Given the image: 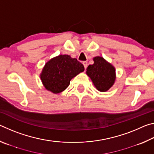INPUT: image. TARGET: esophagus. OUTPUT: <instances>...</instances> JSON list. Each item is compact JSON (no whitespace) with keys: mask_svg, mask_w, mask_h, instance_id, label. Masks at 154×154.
Segmentation results:
<instances>
[{"mask_svg":"<svg viewBox=\"0 0 154 154\" xmlns=\"http://www.w3.org/2000/svg\"><path fill=\"white\" fill-rule=\"evenodd\" d=\"M83 66H84L85 69H86L87 66H88V62H83Z\"/></svg>","mask_w":154,"mask_h":154,"instance_id":"1","label":"esophagus"}]
</instances>
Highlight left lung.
Listing matches in <instances>:
<instances>
[{"mask_svg":"<svg viewBox=\"0 0 154 154\" xmlns=\"http://www.w3.org/2000/svg\"><path fill=\"white\" fill-rule=\"evenodd\" d=\"M93 60L94 64L87 68L86 74L99 92H106L116 82V69L101 56L94 57Z\"/></svg>","mask_w":154,"mask_h":154,"instance_id":"obj_1","label":"left lung"}]
</instances>
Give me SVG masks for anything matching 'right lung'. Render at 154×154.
Wrapping results in <instances>:
<instances>
[{"label":"right lung","instance_id":"obj_1","mask_svg":"<svg viewBox=\"0 0 154 154\" xmlns=\"http://www.w3.org/2000/svg\"><path fill=\"white\" fill-rule=\"evenodd\" d=\"M83 65L69 55H59L49 60L43 66L40 78L44 88L54 94L63 92L70 82L84 71Z\"/></svg>","mask_w":154,"mask_h":154}]
</instances>
